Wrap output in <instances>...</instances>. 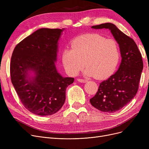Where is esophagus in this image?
<instances>
[{"instance_id": "1", "label": "esophagus", "mask_w": 149, "mask_h": 149, "mask_svg": "<svg viewBox=\"0 0 149 149\" xmlns=\"http://www.w3.org/2000/svg\"><path fill=\"white\" fill-rule=\"evenodd\" d=\"M77 81H79V82H80V83H86L88 81L87 80H86V79H78Z\"/></svg>"}]
</instances>
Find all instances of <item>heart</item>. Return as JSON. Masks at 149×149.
Masks as SVG:
<instances>
[{
  "label": "heart",
  "instance_id": "obj_1",
  "mask_svg": "<svg viewBox=\"0 0 149 149\" xmlns=\"http://www.w3.org/2000/svg\"><path fill=\"white\" fill-rule=\"evenodd\" d=\"M71 48L61 54L66 72L76 75L86 65L85 74L97 79H104L115 70L120 59L118 43L114 39H107L98 34L78 36L70 42Z\"/></svg>",
  "mask_w": 149,
  "mask_h": 149
}]
</instances>
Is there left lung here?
<instances>
[{"mask_svg": "<svg viewBox=\"0 0 149 149\" xmlns=\"http://www.w3.org/2000/svg\"><path fill=\"white\" fill-rule=\"evenodd\" d=\"M108 29L118 43L121 56L120 67L107 80L101 82L91 104L101 112L113 113L126 106L136 95L143 69L142 56L134 40L114 24L106 23L92 26Z\"/></svg>", "mask_w": 149, "mask_h": 149, "instance_id": "left-lung-1", "label": "left lung"}]
</instances>
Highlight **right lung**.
<instances>
[{"mask_svg": "<svg viewBox=\"0 0 149 149\" xmlns=\"http://www.w3.org/2000/svg\"><path fill=\"white\" fill-rule=\"evenodd\" d=\"M64 29H39L13 51L11 82L23 105L34 114L46 116L58 112L65 103L66 89L74 81V78L63 77L55 65ZM31 72L34 75L29 76Z\"/></svg>", "mask_w": 149, "mask_h": 149, "instance_id": "right-lung-1", "label": "right lung"}]
</instances>
